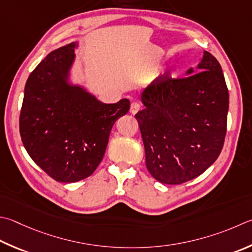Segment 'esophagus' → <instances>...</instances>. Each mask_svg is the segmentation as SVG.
I'll return each mask as SVG.
<instances>
[{
	"label": "esophagus",
	"instance_id": "1",
	"mask_svg": "<svg viewBox=\"0 0 252 252\" xmlns=\"http://www.w3.org/2000/svg\"><path fill=\"white\" fill-rule=\"evenodd\" d=\"M140 110H141V106H140V104H139L138 102H133V103L131 104V107H130V112H131L132 114L138 113Z\"/></svg>",
	"mask_w": 252,
	"mask_h": 252
}]
</instances>
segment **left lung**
I'll use <instances>...</instances> for the list:
<instances>
[{
	"label": "left lung",
	"mask_w": 252,
	"mask_h": 252,
	"mask_svg": "<svg viewBox=\"0 0 252 252\" xmlns=\"http://www.w3.org/2000/svg\"><path fill=\"white\" fill-rule=\"evenodd\" d=\"M144 109L135 114L146 167L155 180L177 185L199 176L221 152L229 109L220 63L204 52L184 78L163 77L140 95Z\"/></svg>",
	"instance_id": "left-lung-1"
}]
</instances>
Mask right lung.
I'll return each instance as SVG.
<instances>
[{"label":"right lung","instance_id":"obj_1","mask_svg":"<svg viewBox=\"0 0 252 252\" xmlns=\"http://www.w3.org/2000/svg\"><path fill=\"white\" fill-rule=\"evenodd\" d=\"M79 42L50 52L26 81L20 133L31 158L55 181L90 176L103 158L109 135L130 100L104 103L72 81Z\"/></svg>","mask_w":252,"mask_h":252}]
</instances>
